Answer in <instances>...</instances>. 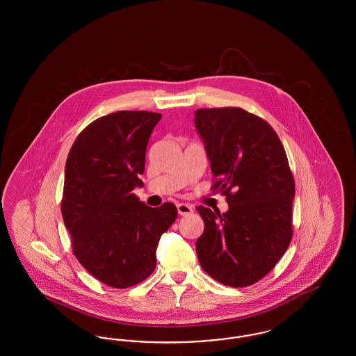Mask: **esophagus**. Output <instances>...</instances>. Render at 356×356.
I'll return each instance as SVG.
<instances>
[{
    "label": "esophagus",
    "instance_id": "1",
    "mask_svg": "<svg viewBox=\"0 0 356 356\" xmlns=\"http://www.w3.org/2000/svg\"><path fill=\"white\" fill-rule=\"evenodd\" d=\"M177 212H179V215H181V216H186V215H191V213L193 212V208H192V205H189V204H177Z\"/></svg>",
    "mask_w": 356,
    "mask_h": 356
}]
</instances>
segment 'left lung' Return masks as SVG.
Wrapping results in <instances>:
<instances>
[{"label":"left lung","mask_w":356,"mask_h":356,"mask_svg":"<svg viewBox=\"0 0 356 356\" xmlns=\"http://www.w3.org/2000/svg\"><path fill=\"white\" fill-rule=\"evenodd\" d=\"M211 170L228 211H196L204 232L196 252L204 271L221 284L247 287L267 275L292 238L295 181L271 125L241 108L195 112Z\"/></svg>","instance_id":"obj_1"}]
</instances>
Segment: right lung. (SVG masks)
Returning a JSON list of instances; mask_svg holds the SVG:
<instances>
[{"label": "right lung", "instance_id": "add662e5", "mask_svg": "<svg viewBox=\"0 0 356 356\" xmlns=\"http://www.w3.org/2000/svg\"><path fill=\"white\" fill-rule=\"evenodd\" d=\"M160 113L120 111L90 122L65 164L61 212L73 252L104 284L128 288L156 267L160 237L176 220L172 203L152 208L134 193Z\"/></svg>", "mask_w": 356, "mask_h": 356}]
</instances>
